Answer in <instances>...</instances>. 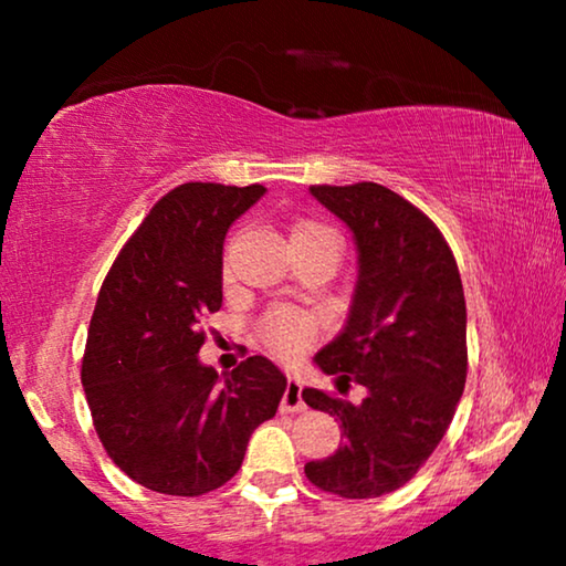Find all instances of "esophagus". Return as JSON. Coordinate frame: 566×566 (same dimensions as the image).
<instances>
[{"mask_svg": "<svg viewBox=\"0 0 566 566\" xmlns=\"http://www.w3.org/2000/svg\"><path fill=\"white\" fill-rule=\"evenodd\" d=\"M301 389H304V386H301V378L291 376L289 384H285L283 401H281L283 412H304L306 405H304V399H301Z\"/></svg>", "mask_w": 566, "mask_h": 566, "instance_id": "34e87169", "label": "esophagus"}]
</instances>
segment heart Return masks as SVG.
Wrapping results in <instances>:
<instances>
[{"label":"heart","instance_id":"obj_1","mask_svg":"<svg viewBox=\"0 0 566 566\" xmlns=\"http://www.w3.org/2000/svg\"><path fill=\"white\" fill-rule=\"evenodd\" d=\"M312 234H332L324 223L316 221H298L291 231V239L312 237ZM260 337L270 350L277 355H296L312 343L316 332V319L308 312L293 306H273L260 319Z\"/></svg>","mask_w":566,"mask_h":566}]
</instances>
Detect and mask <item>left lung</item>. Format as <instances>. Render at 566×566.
I'll return each mask as SVG.
<instances>
[{
	"label": "left lung",
	"mask_w": 566,
	"mask_h": 566,
	"mask_svg": "<svg viewBox=\"0 0 566 566\" xmlns=\"http://www.w3.org/2000/svg\"><path fill=\"white\" fill-rule=\"evenodd\" d=\"M358 247V283L339 335L314 355L337 389L301 397L337 417L345 443L308 461V482L347 500L381 497L412 479L443 440L467 384V301L453 252L436 223L376 182L312 185Z\"/></svg>",
	"instance_id": "obj_1"
}]
</instances>
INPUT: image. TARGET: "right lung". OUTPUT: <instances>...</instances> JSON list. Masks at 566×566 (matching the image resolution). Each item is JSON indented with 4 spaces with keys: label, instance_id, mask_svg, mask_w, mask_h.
Segmentation results:
<instances>
[{
    "label": "right lung",
    "instance_id": "add662e5",
    "mask_svg": "<svg viewBox=\"0 0 566 566\" xmlns=\"http://www.w3.org/2000/svg\"><path fill=\"white\" fill-rule=\"evenodd\" d=\"M262 185L185 182L157 200L113 262L90 322L82 386L105 451L146 490L177 497L237 474L285 376L252 355L219 376L198 358L221 308L223 239Z\"/></svg>",
    "mask_w": 566,
    "mask_h": 566
}]
</instances>
